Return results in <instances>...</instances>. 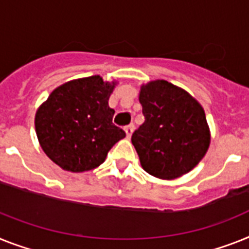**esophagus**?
<instances>
[{"label": "esophagus", "mask_w": 249, "mask_h": 249, "mask_svg": "<svg viewBox=\"0 0 249 249\" xmlns=\"http://www.w3.org/2000/svg\"><path fill=\"white\" fill-rule=\"evenodd\" d=\"M133 128H135V126H133V124H128V126L124 127V132H126V136L128 137V139L131 137V135H132Z\"/></svg>", "instance_id": "1"}]
</instances>
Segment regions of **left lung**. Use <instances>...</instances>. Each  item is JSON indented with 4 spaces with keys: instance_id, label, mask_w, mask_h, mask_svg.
I'll return each mask as SVG.
<instances>
[{
    "instance_id": "left-lung-1",
    "label": "left lung",
    "mask_w": 249,
    "mask_h": 249,
    "mask_svg": "<svg viewBox=\"0 0 249 249\" xmlns=\"http://www.w3.org/2000/svg\"><path fill=\"white\" fill-rule=\"evenodd\" d=\"M139 100L145 122L131 141L143 170L160 179L191 172L206 155L211 141L202 106L165 80L143 84Z\"/></svg>"
}]
</instances>
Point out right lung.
Here are the masks:
<instances>
[{"label":"right lung","mask_w":249,"mask_h":249,"mask_svg":"<svg viewBox=\"0 0 249 249\" xmlns=\"http://www.w3.org/2000/svg\"><path fill=\"white\" fill-rule=\"evenodd\" d=\"M117 81L94 75L55 88L36 113V132L47 157L66 172L81 173L104 163L126 133L113 124L108 104Z\"/></svg>","instance_id":"right-lung-1"}]
</instances>
